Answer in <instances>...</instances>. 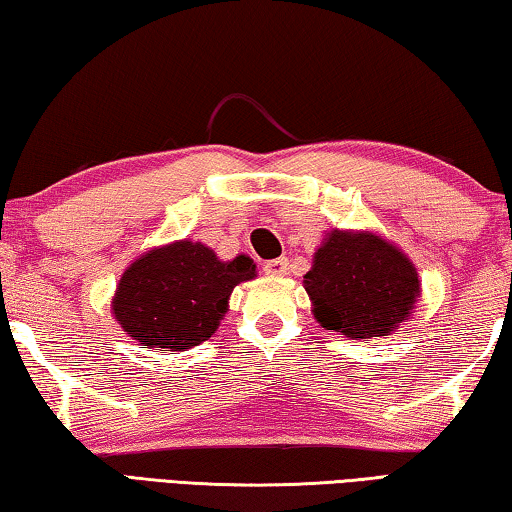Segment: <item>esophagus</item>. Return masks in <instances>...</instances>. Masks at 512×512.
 <instances>
[{"instance_id": "34e87169", "label": "esophagus", "mask_w": 512, "mask_h": 512, "mask_svg": "<svg viewBox=\"0 0 512 512\" xmlns=\"http://www.w3.org/2000/svg\"><path fill=\"white\" fill-rule=\"evenodd\" d=\"M287 268H289L287 257H280V259H271V262H266L264 273L268 277H282V275H287Z\"/></svg>"}]
</instances>
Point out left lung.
Instances as JSON below:
<instances>
[{
	"label": "left lung",
	"mask_w": 512,
	"mask_h": 512,
	"mask_svg": "<svg viewBox=\"0 0 512 512\" xmlns=\"http://www.w3.org/2000/svg\"><path fill=\"white\" fill-rule=\"evenodd\" d=\"M302 287L320 327L354 341L397 332L422 293L409 255L368 230H329Z\"/></svg>",
	"instance_id": "8db88e82"
}]
</instances>
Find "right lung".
<instances>
[{
  "mask_svg": "<svg viewBox=\"0 0 512 512\" xmlns=\"http://www.w3.org/2000/svg\"><path fill=\"white\" fill-rule=\"evenodd\" d=\"M255 277L248 255L223 262L201 241L178 239L126 266L112 316L133 341L178 354L210 339L228 314L232 289Z\"/></svg>",
  "mask_w": 512,
  "mask_h": 512,
  "instance_id": "1",
  "label": "right lung"
}]
</instances>
